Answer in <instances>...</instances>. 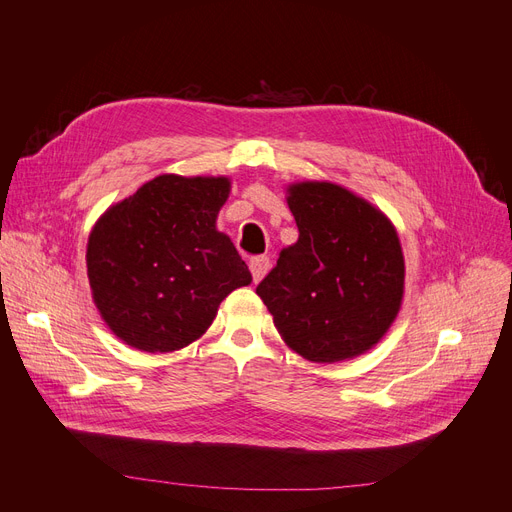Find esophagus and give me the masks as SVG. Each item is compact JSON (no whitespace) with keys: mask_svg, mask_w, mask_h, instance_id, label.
I'll return each instance as SVG.
<instances>
[{"mask_svg":"<svg viewBox=\"0 0 512 512\" xmlns=\"http://www.w3.org/2000/svg\"><path fill=\"white\" fill-rule=\"evenodd\" d=\"M269 269H271V260L267 256H254L250 260V271H252V277H254L256 284L267 275Z\"/></svg>","mask_w":512,"mask_h":512,"instance_id":"esophagus-1","label":"esophagus"}]
</instances>
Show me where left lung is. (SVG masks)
Returning <instances> with one entry per match:
<instances>
[{"label":"left lung","instance_id":"1","mask_svg":"<svg viewBox=\"0 0 512 512\" xmlns=\"http://www.w3.org/2000/svg\"><path fill=\"white\" fill-rule=\"evenodd\" d=\"M299 239L256 286L284 342L307 361L335 363L380 342L404 297L393 224L335 183L288 188Z\"/></svg>","mask_w":512,"mask_h":512}]
</instances>
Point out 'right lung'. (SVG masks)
Returning <instances> with one entry per match:
<instances>
[{"label": "right lung", "mask_w": 512, "mask_h": 512, "mask_svg": "<svg viewBox=\"0 0 512 512\" xmlns=\"http://www.w3.org/2000/svg\"><path fill=\"white\" fill-rule=\"evenodd\" d=\"M226 177L160 175L108 209L87 243V275L104 322L128 346L173 352L203 335L228 294L252 282L215 230Z\"/></svg>", "instance_id": "add662e5"}]
</instances>
